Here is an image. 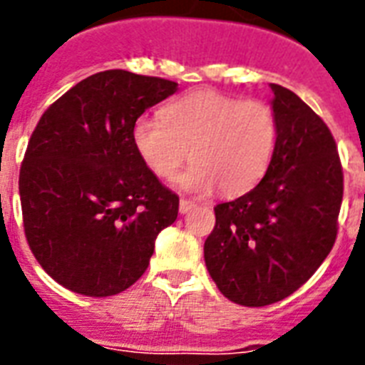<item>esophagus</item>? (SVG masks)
I'll return each mask as SVG.
<instances>
[{
  "label": "esophagus",
  "instance_id": "esophagus-1",
  "mask_svg": "<svg viewBox=\"0 0 365 365\" xmlns=\"http://www.w3.org/2000/svg\"><path fill=\"white\" fill-rule=\"evenodd\" d=\"M193 206H195L193 200H187V199H182V200H180V212H182V214H185V212L191 210Z\"/></svg>",
  "mask_w": 365,
  "mask_h": 365
}]
</instances>
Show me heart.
Segmentation results:
<instances>
[{"mask_svg": "<svg viewBox=\"0 0 365 365\" xmlns=\"http://www.w3.org/2000/svg\"><path fill=\"white\" fill-rule=\"evenodd\" d=\"M278 142L277 113L263 100H240L216 91H193L160 110V119L140 117L132 145L149 172L172 180L183 160H193L180 185L195 193L214 187L225 197L248 193L263 180Z\"/></svg>", "mask_w": 365, "mask_h": 365, "instance_id": "heart-1", "label": "heart"}]
</instances>
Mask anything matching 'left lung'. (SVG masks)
Listing matches in <instances>:
<instances>
[{"mask_svg": "<svg viewBox=\"0 0 365 365\" xmlns=\"http://www.w3.org/2000/svg\"><path fill=\"white\" fill-rule=\"evenodd\" d=\"M277 151L257 185L214 206L206 269L244 307L282 301L314 274L337 239L343 166L328 125L295 93L271 85Z\"/></svg>", "mask_w": 365, "mask_h": 365, "instance_id": "8db88e82", "label": "left lung"}]
</instances>
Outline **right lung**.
Returning <instances> with one entry per match:
<instances>
[{
    "label": "right lung",
    "mask_w": 365,
    "mask_h": 365,
    "mask_svg": "<svg viewBox=\"0 0 365 365\" xmlns=\"http://www.w3.org/2000/svg\"><path fill=\"white\" fill-rule=\"evenodd\" d=\"M178 83L125 70L94 73L43 113L20 166L24 235L64 288L108 297L130 288L180 199L145 168L132 125Z\"/></svg>",
    "instance_id": "obj_1"
}]
</instances>
